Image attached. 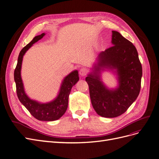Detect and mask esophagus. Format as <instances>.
Masks as SVG:
<instances>
[{
    "label": "esophagus",
    "instance_id": "1",
    "mask_svg": "<svg viewBox=\"0 0 159 159\" xmlns=\"http://www.w3.org/2000/svg\"><path fill=\"white\" fill-rule=\"evenodd\" d=\"M79 73H80V75L81 76H82V77L85 76L86 75H87V74H88V70L86 69L85 68H81L80 69V70Z\"/></svg>",
    "mask_w": 159,
    "mask_h": 159
}]
</instances>
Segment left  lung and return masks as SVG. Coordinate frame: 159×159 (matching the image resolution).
<instances>
[{"mask_svg":"<svg viewBox=\"0 0 159 159\" xmlns=\"http://www.w3.org/2000/svg\"><path fill=\"white\" fill-rule=\"evenodd\" d=\"M112 33L113 46L100 53L93 72L85 78L93 109L100 116L107 118L122 115L136 100L143 73L136 48L119 32ZM102 68L115 70L118 76V88L109 90L104 86L99 74Z\"/></svg>","mask_w":159,"mask_h":159,"instance_id":"obj_1","label":"left lung"}]
</instances>
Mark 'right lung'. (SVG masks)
<instances>
[{
  "instance_id": "add662e5",
  "label": "right lung",
  "mask_w": 159,
  "mask_h": 159,
  "mask_svg": "<svg viewBox=\"0 0 159 159\" xmlns=\"http://www.w3.org/2000/svg\"><path fill=\"white\" fill-rule=\"evenodd\" d=\"M45 33H42L39 36H35L29 44L22 49L18 56L16 67L14 70V78L16 83L18 99L23 105H25L32 116L40 121H52L60 119L66 111L68 105L69 95L72 87L79 80V75L78 71L75 70L67 75L62 81L59 94L51 102L41 103L32 100L28 97L24 89L20 74L23 56L34 43L42 39Z\"/></svg>"
}]
</instances>
